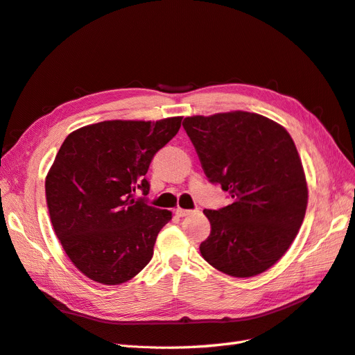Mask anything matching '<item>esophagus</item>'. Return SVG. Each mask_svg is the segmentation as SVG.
<instances>
[{
  "instance_id": "1",
  "label": "esophagus",
  "mask_w": 355,
  "mask_h": 355,
  "mask_svg": "<svg viewBox=\"0 0 355 355\" xmlns=\"http://www.w3.org/2000/svg\"><path fill=\"white\" fill-rule=\"evenodd\" d=\"M192 213H196V211H192V210H185V209H176V214H178L179 218L189 216V214H192Z\"/></svg>"
}]
</instances>
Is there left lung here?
Returning <instances> with one entry per match:
<instances>
[{"label": "left lung", "instance_id": "left-lung-1", "mask_svg": "<svg viewBox=\"0 0 355 355\" xmlns=\"http://www.w3.org/2000/svg\"><path fill=\"white\" fill-rule=\"evenodd\" d=\"M184 128L207 179L232 198L202 211L211 231L201 256L231 277L262 274L287 252L306 211L308 185L292 136L245 111L187 116Z\"/></svg>", "mask_w": 355, "mask_h": 355}]
</instances>
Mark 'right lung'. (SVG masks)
Segmentation results:
<instances>
[{
	"label": "right lung",
	"instance_id": "right-lung-1",
	"mask_svg": "<svg viewBox=\"0 0 355 355\" xmlns=\"http://www.w3.org/2000/svg\"><path fill=\"white\" fill-rule=\"evenodd\" d=\"M182 116L84 125L62 144L46 178L50 220L71 262L90 280L115 286L151 261L171 211L148 206L154 155L179 132Z\"/></svg>",
	"mask_w": 355,
	"mask_h": 355
}]
</instances>
